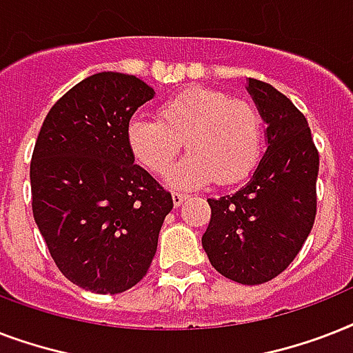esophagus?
Listing matches in <instances>:
<instances>
[{
	"instance_id": "esophagus-1",
	"label": "esophagus",
	"mask_w": 353,
	"mask_h": 353,
	"mask_svg": "<svg viewBox=\"0 0 353 353\" xmlns=\"http://www.w3.org/2000/svg\"><path fill=\"white\" fill-rule=\"evenodd\" d=\"M188 199V194H179L176 192L174 196H172V201H174V207H179V205L183 203V201H187Z\"/></svg>"
}]
</instances>
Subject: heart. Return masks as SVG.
<instances>
[{
	"label": "heart",
	"mask_w": 353,
	"mask_h": 353,
	"mask_svg": "<svg viewBox=\"0 0 353 353\" xmlns=\"http://www.w3.org/2000/svg\"><path fill=\"white\" fill-rule=\"evenodd\" d=\"M126 139L139 165L157 176L170 170L185 143L190 155L170 176L174 187H199L212 179L232 185L256 166L262 117L251 102L194 85L161 104L159 121L133 117Z\"/></svg>",
	"instance_id": "b5f03b06"
}]
</instances>
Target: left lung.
Returning <instances> with one entry per match:
<instances>
[{
	"mask_svg": "<svg viewBox=\"0 0 353 353\" xmlns=\"http://www.w3.org/2000/svg\"><path fill=\"white\" fill-rule=\"evenodd\" d=\"M247 91L268 124V148L240 190L207 199L210 223L201 243L218 273L254 285L279 276L312 232L319 152L306 117L288 97L256 79Z\"/></svg>",
	"mask_w": 353,
	"mask_h": 353,
	"instance_id": "left-lung-1",
	"label": "left lung"
}]
</instances>
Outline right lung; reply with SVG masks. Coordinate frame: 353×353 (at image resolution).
I'll use <instances>...</instances> for the list:
<instances>
[{"mask_svg": "<svg viewBox=\"0 0 353 353\" xmlns=\"http://www.w3.org/2000/svg\"><path fill=\"white\" fill-rule=\"evenodd\" d=\"M155 91L133 74H91L47 113L30 159L32 214L73 284L115 295L143 279L174 207L135 165L126 128Z\"/></svg>", "mask_w": 353, "mask_h": 353, "instance_id": "right-lung-1", "label": "right lung"}]
</instances>
